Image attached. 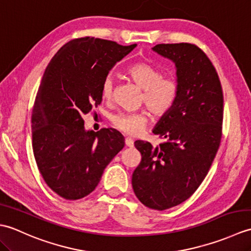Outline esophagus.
I'll return each mask as SVG.
<instances>
[{
  "label": "esophagus",
  "instance_id": "1",
  "mask_svg": "<svg viewBox=\"0 0 251 251\" xmlns=\"http://www.w3.org/2000/svg\"><path fill=\"white\" fill-rule=\"evenodd\" d=\"M125 143H126V146L129 147V148L134 147V140H132V138H130V137H126Z\"/></svg>",
  "mask_w": 251,
  "mask_h": 251
}]
</instances>
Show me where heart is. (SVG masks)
Listing matches in <instances>:
<instances>
[{
  "label": "heart",
  "mask_w": 251,
  "mask_h": 251,
  "mask_svg": "<svg viewBox=\"0 0 251 251\" xmlns=\"http://www.w3.org/2000/svg\"><path fill=\"white\" fill-rule=\"evenodd\" d=\"M128 75L143 90L142 100L155 116H163L173 108L178 95V84L173 77H165L161 71L147 62H136L127 68ZM113 77L108 75L102 83L101 93L110 98L113 90ZM117 129L129 135H137L145 128L148 117L146 112H119L111 117Z\"/></svg>",
  "instance_id": "b5f03b06"
}]
</instances>
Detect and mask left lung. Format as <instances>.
<instances>
[{"label":"left lung","mask_w":251,"mask_h":251,"mask_svg":"<svg viewBox=\"0 0 251 251\" xmlns=\"http://www.w3.org/2000/svg\"><path fill=\"white\" fill-rule=\"evenodd\" d=\"M152 50L175 63L178 95L152 130L165 141H135L141 162L131 184L143 205L165 210L188 200L209 172L221 141L223 94L215 67L197 46L158 44Z\"/></svg>","instance_id":"obj_1"}]
</instances>
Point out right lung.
<instances>
[{
    "label": "right lung",
    "instance_id": "add662e5",
    "mask_svg": "<svg viewBox=\"0 0 251 251\" xmlns=\"http://www.w3.org/2000/svg\"><path fill=\"white\" fill-rule=\"evenodd\" d=\"M136 46L81 37L63 45L46 68L32 110V148L46 184L63 199L92 193L125 146L116 129H85L83 116L101 103L104 78Z\"/></svg>",
    "mask_w": 251,
    "mask_h": 251
}]
</instances>
